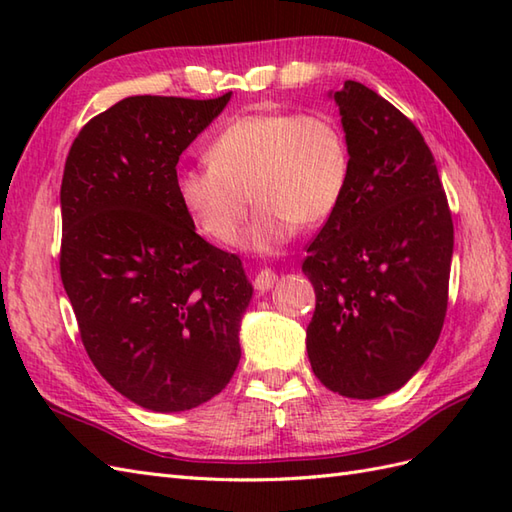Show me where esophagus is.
I'll use <instances>...</instances> for the list:
<instances>
[{"label":"esophagus","instance_id":"esophagus-1","mask_svg":"<svg viewBox=\"0 0 512 512\" xmlns=\"http://www.w3.org/2000/svg\"><path fill=\"white\" fill-rule=\"evenodd\" d=\"M275 284H277V275L273 270H259L255 275V290L259 292H268Z\"/></svg>","mask_w":512,"mask_h":512}]
</instances>
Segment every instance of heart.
<instances>
[{"mask_svg":"<svg viewBox=\"0 0 512 512\" xmlns=\"http://www.w3.org/2000/svg\"><path fill=\"white\" fill-rule=\"evenodd\" d=\"M204 158L209 165L176 173L184 213L206 239L235 246L253 200L257 211L246 244L264 253L277 250L297 226L328 222L352 173L347 136L325 112L237 116L213 136Z\"/></svg>","mask_w":512,"mask_h":512,"instance_id":"1","label":"heart"}]
</instances>
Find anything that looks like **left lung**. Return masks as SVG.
I'll use <instances>...</instances> for the list:
<instances>
[{"label": "left lung", "mask_w": 512, "mask_h": 512, "mask_svg": "<svg viewBox=\"0 0 512 512\" xmlns=\"http://www.w3.org/2000/svg\"><path fill=\"white\" fill-rule=\"evenodd\" d=\"M350 143V184L308 246L317 295L306 347L334 394L400 389L436 347L449 303L453 220L418 127L363 83L334 92Z\"/></svg>", "instance_id": "left-lung-1"}]
</instances>
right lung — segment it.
<instances>
[{
	"label": "right lung",
	"instance_id": "obj_1",
	"mask_svg": "<svg viewBox=\"0 0 512 512\" xmlns=\"http://www.w3.org/2000/svg\"><path fill=\"white\" fill-rule=\"evenodd\" d=\"M231 101L129 96L74 138L61 180L59 270L90 361L151 411H187L233 378L242 262L206 242L176 195V165Z\"/></svg>",
	"mask_w": 512,
	"mask_h": 512
}]
</instances>
